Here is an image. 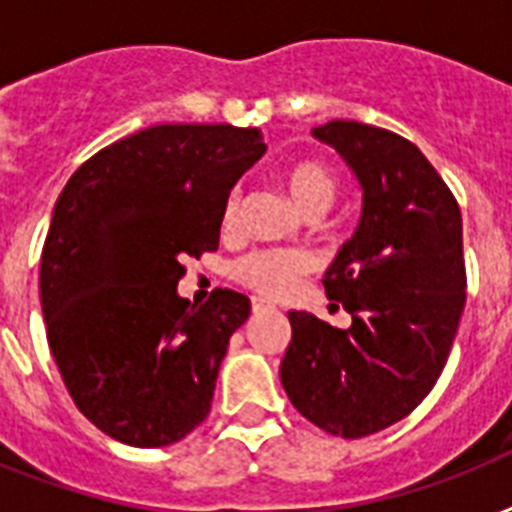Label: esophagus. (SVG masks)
<instances>
[{"label": "esophagus", "instance_id": "34e87169", "mask_svg": "<svg viewBox=\"0 0 512 512\" xmlns=\"http://www.w3.org/2000/svg\"><path fill=\"white\" fill-rule=\"evenodd\" d=\"M268 311H271V305L265 303V300H252V313H255V316H263V313Z\"/></svg>", "mask_w": 512, "mask_h": 512}]
</instances>
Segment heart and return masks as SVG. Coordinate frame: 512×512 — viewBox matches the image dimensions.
Instances as JSON below:
<instances>
[{"mask_svg":"<svg viewBox=\"0 0 512 512\" xmlns=\"http://www.w3.org/2000/svg\"><path fill=\"white\" fill-rule=\"evenodd\" d=\"M279 180L305 217L324 215L335 204L337 191H340L337 172L319 159H297L287 164ZM236 220H239V196L233 193L225 201L223 215H220L223 231H233ZM308 271H311V260L300 252H252L236 263L233 276L257 295L279 300L289 295Z\"/></svg>","mask_w":512,"mask_h":512,"instance_id":"1","label":"heart"}]
</instances>
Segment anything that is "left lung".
<instances>
[{"mask_svg":"<svg viewBox=\"0 0 512 512\" xmlns=\"http://www.w3.org/2000/svg\"><path fill=\"white\" fill-rule=\"evenodd\" d=\"M361 185V220L324 273L348 329L289 313L281 385L303 417L332 436L390 428L444 372L465 308L462 215L422 151L361 122L313 127Z\"/></svg>","mask_w":512,"mask_h":512,"instance_id":"obj_1","label":"left lung"}]
</instances>
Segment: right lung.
I'll return each instance as SVG.
<instances>
[{"mask_svg": "<svg viewBox=\"0 0 512 512\" xmlns=\"http://www.w3.org/2000/svg\"><path fill=\"white\" fill-rule=\"evenodd\" d=\"M265 154L263 132L156 124L103 148L52 209L39 295L47 342L79 412L154 449L204 422L249 297L177 295L185 257L215 252L228 193Z\"/></svg>", "mask_w": 512, "mask_h": 512, "instance_id": "obj_1", "label": "right lung"}]
</instances>
